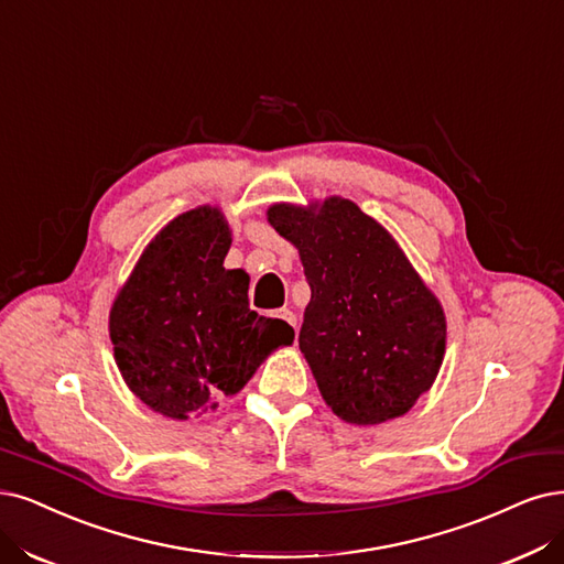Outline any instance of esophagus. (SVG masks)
<instances>
[{"instance_id":"esophagus-1","label":"esophagus","mask_w":564,"mask_h":564,"mask_svg":"<svg viewBox=\"0 0 564 564\" xmlns=\"http://www.w3.org/2000/svg\"><path fill=\"white\" fill-rule=\"evenodd\" d=\"M274 316L281 318L283 323H288L293 329L297 327V318H295V314H293V311H290V308H279V311H274Z\"/></svg>"}]
</instances>
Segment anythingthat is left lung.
Returning <instances> with one entry per match:
<instances>
[{
	"label": "left lung",
	"instance_id": "obj_1",
	"mask_svg": "<svg viewBox=\"0 0 564 564\" xmlns=\"http://www.w3.org/2000/svg\"><path fill=\"white\" fill-rule=\"evenodd\" d=\"M267 220L297 248L311 285L300 350L325 404L360 427L400 419L442 369V302L356 202H279Z\"/></svg>",
	"mask_w": 564,
	"mask_h": 564
}]
</instances>
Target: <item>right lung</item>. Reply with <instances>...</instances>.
<instances>
[{
  "instance_id": "obj_1",
  "label": "right lung",
  "mask_w": 564,
  "mask_h": 564,
  "mask_svg": "<svg viewBox=\"0 0 564 564\" xmlns=\"http://www.w3.org/2000/svg\"><path fill=\"white\" fill-rule=\"evenodd\" d=\"M232 229L202 204L143 248L109 311L122 381L172 421H193L237 394L295 329L248 306V274L225 269Z\"/></svg>"
}]
</instances>
